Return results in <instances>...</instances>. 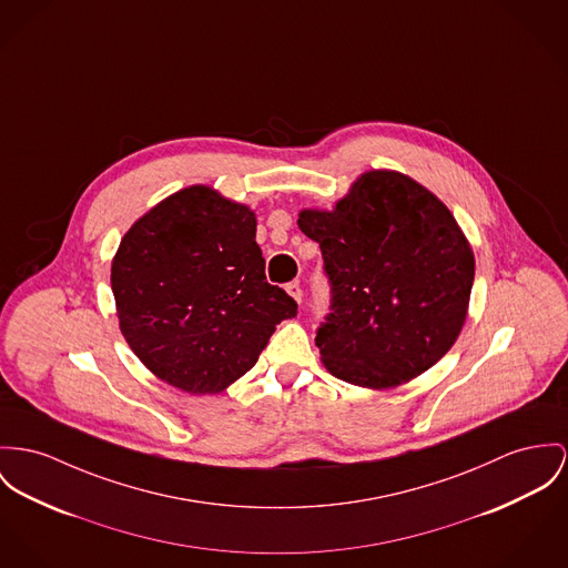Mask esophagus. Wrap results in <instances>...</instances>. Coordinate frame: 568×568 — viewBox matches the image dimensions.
Segmentation results:
<instances>
[{
	"label": "esophagus",
	"mask_w": 568,
	"mask_h": 568,
	"mask_svg": "<svg viewBox=\"0 0 568 568\" xmlns=\"http://www.w3.org/2000/svg\"><path fill=\"white\" fill-rule=\"evenodd\" d=\"M285 290H287V294H290L296 303H303V287H301V283H298V281L287 283V285H285Z\"/></svg>",
	"instance_id": "1"
}]
</instances>
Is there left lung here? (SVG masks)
Instances as JSON below:
<instances>
[{"label": "left lung", "mask_w": 568, "mask_h": 568, "mask_svg": "<svg viewBox=\"0 0 568 568\" xmlns=\"http://www.w3.org/2000/svg\"><path fill=\"white\" fill-rule=\"evenodd\" d=\"M298 226L320 244L331 287L315 344L333 376L387 389L454 346L476 263L449 210L424 185L372 171L335 212L305 210Z\"/></svg>", "instance_id": "left-lung-1"}]
</instances>
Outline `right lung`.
I'll use <instances>...</instances> for the list:
<instances>
[{"label": "right lung", "mask_w": 568, "mask_h": 568, "mask_svg": "<svg viewBox=\"0 0 568 568\" xmlns=\"http://www.w3.org/2000/svg\"><path fill=\"white\" fill-rule=\"evenodd\" d=\"M255 214L205 185L181 190L125 233L112 262L121 331L135 356L187 393L244 376L298 305L265 281Z\"/></svg>", "instance_id": "1"}]
</instances>
